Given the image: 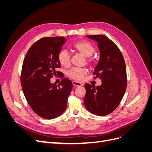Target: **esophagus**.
<instances>
[{
    "label": "esophagus",
    "mask_w": 152,
    "mask_h": 152,
    "mask_svg": "<svg viewBox=\"0 0 152 152\" xmlns=\"http://www.w3.org/2000/svg\"><path fill=\"white\" fill-rule=\"evenodd\" d=\"M72 84H73V86H76V87H80V86H83V84H82V83H80V82H76V81H73Z\"/></svg>",
    "instance_id": "1"
}]
</instances>
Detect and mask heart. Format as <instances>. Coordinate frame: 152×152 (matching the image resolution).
<instances>
[{
	"label": "heart",
	"instance_id": "heart-1",
	"mask_svg": "<svg viewBox=\"0 0 152 152\" xmlns=\"http://www.w3.org/2000/svg\"><path fill=\"white\" fill-rule=\"evenodd\" d=\"M73 48L77 51L86 57H90L94 53L95 48L90 42L87 41L82 40L73 44ZM58 59L59 63L64 67H68L70 65V56L66 49H63L59 51L58 55ZM89 59L88 61L91 62ZM87 73V70L84 68H72L67 72V75L71 79L80 81L83 79Z\"/></svg>",
	"mask_w": 152,
	"mask_h": 152
}]
</instances>
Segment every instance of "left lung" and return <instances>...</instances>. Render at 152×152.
<instances>
[{"label": "left lung", "mask_w": 152, "mask_h": 152, "mask_svg": "<svg viewBox=\"0 0 152 152\" xmlns=\"http://www.w3.org/2000/svg\"><path fill=\"white\" fill-rule=\"evenodd\" d=\"M98 43L99 59L94 68L95 78L99 77V86L86 84L84 104L93 114L104 116L112 113L120 104L127 87L126 64L122 54L114 42L103 35H87Z\"/></svg>", "instance_id": "8db88e82"}]
</instances>
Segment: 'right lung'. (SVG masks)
<instances>
[{"instance_id":"add662e5","label":"right lung","mask_w":152,"mask_h":152,"mask_svg":"<svg viewBox=\"0 0 152 152\" xmlns=\"http://www.w3.org/2000/svg\"><path fill=\"white\" fill-rule=\"evenodd\" d=\"M66 39L44 37L37 41L27 52L23 63L21 84L27 102L34 112L45 119L59 117L65 111L72 89L70 80L52 84L50 79L61 72L58 55Z\"/></svg>"}]
</instances>
